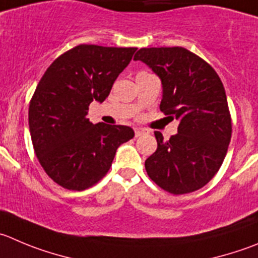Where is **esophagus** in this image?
Listing matches in <instances>:
<instances>
[{"mask_svg": "<svg viewBox=\"0 0 258 258\" xmlns=\"http://www.w3.org/2000/svg\"><path fill=\"white\" fill-rule=\"evenodd\" d=\"M134 133H136V137H141L143 136V134H146L147 132L144 131V129H142V127H136V129H134Z\"/></svg>", "mask_w": 258, "mask_h": 258, "instance_id": "34e87169", "label": "esophagus"}]
</instances>
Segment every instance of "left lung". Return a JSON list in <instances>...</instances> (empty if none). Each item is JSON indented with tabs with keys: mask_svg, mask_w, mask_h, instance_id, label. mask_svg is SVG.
<instances>
[{
	"mask_svg": "<svg viewBox=\"0 0 258 258\" xmlns=\"http://www.w3.org/2000/svg\"><path fill=\"white\" fill-rule=\"evenodd\" d=\"M159 77V109L178 120L177 134L164 141L154 132L157 151L146 159L149 177L181 195L207 185L222 166L232 137V120L219 76L181 46L142 48L134 55Z\"/></svg>",
	"mask_w": 258,
	"mask_h": 258,
	"instance_id": "8db88e82",
	"label": "left lung"
}]
</instances>
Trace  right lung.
I'll return each mask as SVG.
<instances>
[{
    "instance_id": "1",
    "label": "right lung",
    "mask_w": 258,
    "mask_h": 258,
    "mask_svg": "<svg viewBox=\"0 0 258 258\" xmlns=\"http://www.w3.org/2000/svg\"><path fill=\"white\" fill-rule=\"evenodd\" d=\"M137 48L82 44L54 60L36 86L29 106L34 151L46 175L68 190L99 182L116 149L134 137L125 125L92 124V101L102 102Z\"/></svg>"
}]
</instances>
